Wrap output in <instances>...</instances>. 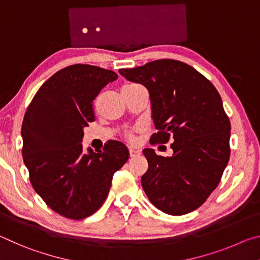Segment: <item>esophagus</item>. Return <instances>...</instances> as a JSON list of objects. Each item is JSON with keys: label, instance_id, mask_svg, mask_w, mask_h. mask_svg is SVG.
<instances>
[{"label": "esophagus", "instance_id": "obj_1", "mask_svg": "<svg viewBox=\"0 0 260 260\" xmlns=\"http://www.w3.org/2000/svg\"><path fill=\"white\" fill-rule=\"evenodd\" d=\"M141 153L140 150H136L134 148H129V156L131 157H135V156H139Z\"/></svg>", "mask_w": 260, "mask_h": 260}]
</instances>
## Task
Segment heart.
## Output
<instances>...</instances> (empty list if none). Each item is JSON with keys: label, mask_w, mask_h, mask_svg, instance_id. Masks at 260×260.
I'll list each match as a JSON object with an SVG mask.
<instances>
[{"label": "heart", "mask_w": 260, "mask_h": 260, "mask_svg": "<svg viewBox=\"0 0 260 260\" xmlns=\"http://www.w3.org/2000/svg\"><path fill=\"white\" fill-rule=\"evenodd\" d=\"M139 87H142V86L138 85V83H127V85H125L122 89H133V88H139ZM134 131L135 129H127V131H125L124 132L125 139H127L128 141H134V139H135Z\"/></svg>", "instance_id": "obj_1"}]
</instances>
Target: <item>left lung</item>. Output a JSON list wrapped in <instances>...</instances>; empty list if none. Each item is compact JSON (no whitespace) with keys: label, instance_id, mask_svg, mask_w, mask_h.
I'll list each match as a JSON object with an SVG mask.
<instances>
[{"label":"left lung","instance_id":"obj_1","mask_svg":"<svg viewBox=\"0 0 260 260\" xmlns=\"http://www.w3.org/2000/svg\"><path fill=\"white\" fill-rule=\"evenodd\" d=\"M147 87L157 132L150 143L173 141L172 157L144 149L148 171L141 183L149 201L172 215L191 212L208 200L230 160L231 121L215 87L183 61L158 59L120 69Z\"/></svg>","mask_w":260,"mask_h":260}]
</instances>
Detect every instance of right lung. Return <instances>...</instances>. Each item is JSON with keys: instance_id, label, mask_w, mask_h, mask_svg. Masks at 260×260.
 Masks as SVG:
<instances>
[{"instance_id": "1", "label": "right lung", "mask_w": 260, "mask_h": 260, "mask_svg": "<svg viewBox=\"0 0 260 260\" xmlns=\"http://www.w3.org/2000/svg\"><path fill=\"white\" fill-rule=\"evenodd\" d=\"M117 73L74 64L56 72L40 87L26 110L21 136L23 159L34 190L51 210L81 220L107 199L113 174L128 159L119 141L98 152H82L83 128L95 120L93 101Z\"/></svg>"}]
</instances>
